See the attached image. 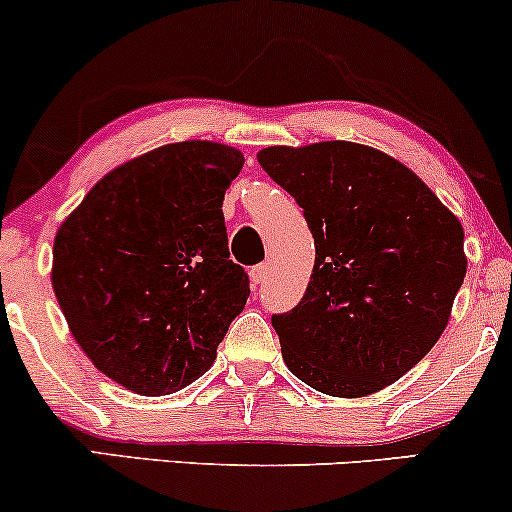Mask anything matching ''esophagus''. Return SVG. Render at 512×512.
<instances>
[{"label": "esophagus", "instance_id": "1", "mask_svg": "<svg viewBox=\"0 0 512 512\" xmlns=\"http://www.w3.org/2000/svg\"><path fill=\"white\" fill-rule=\"evenodd\" d=\"M267 276H269V264L267 262L257 264V267L250 269V281L255 283V286H260V283L267 281Z\"/></svg>", "mask_w": 512, "mask_h": 512}]
</instances>
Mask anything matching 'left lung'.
<instances>
[{"instance_id":"1","label":"left lung","mask_w":512,"mask_h":512,"mask_svg":"<svg viewBox=\"0 0 512 512\" xmlns=\"http://www.w3.org/2000/svg\"><path fill=\"white\" fill-rule=\"evenodd\" d=\"M257 162L303 207L317 250L303 300L272 317L283 362L326 396L386 389L448 326L467 272L463 224L369 145H272Z\"/></svg>"}]
</instances>
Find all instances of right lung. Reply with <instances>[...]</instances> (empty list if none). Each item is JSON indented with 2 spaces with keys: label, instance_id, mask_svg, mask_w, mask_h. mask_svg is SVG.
Segmentation results:
<instances>
[{
  "label": "right lung",
  "instance_id": "1",
  "mask_svg": "<svg viewBox=\"0 0 512 512\" xmlns=\"http://www.w3.org/2000/svg\"><path fill=\"white\" fill-rule=\"evenodd\" d=\"M243 162L212 140L155 147L102 176L61 221L54 295L83 353L123 389H186L243 312L248 276L229 260L221 212Z\"/></svg>",
  "mask_w": 512,
  "mask_h": 512
}]
</instances>
